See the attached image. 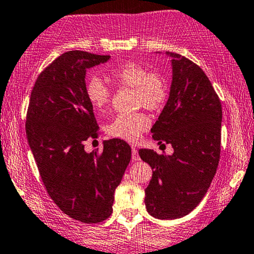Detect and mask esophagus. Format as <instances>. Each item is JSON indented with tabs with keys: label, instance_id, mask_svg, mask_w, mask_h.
I'll list each match as a JSON object with an SVG mask.
<instances>
[{
	"label": "esophagus",
	"instance_id": "obj_1",
	"mask_svg": "<svg viewBox=\"0 0 254 254\" xmlns=\"http://www.w3.org/2000/svg\"><path fill=\"white\" fill-rule=\"evenodd\" d=\"M131 158H132V161H137L140 160V155H138L137 153V149L135 148V147H131Z\"/></svg>",
	"mask_w": 254,
	"mask_h": 254
}]
</instances>
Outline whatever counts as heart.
<instances>
[{"instance_id":"heart-1","label":"heart","mask_w":254,"mask_h":254,"mask_svg":"<svg viewBox=\"0 0 254 254\" xmlns=\"http://www.w3.org/2000/svg\"><path fill=\"white\" fill-rule=\"evenodd\" d=\"M111 79L121 88L133 89V104L136 107H146L158 111L166 104L169 97V82L163 73L149 71L136 61H125L113 66L108 71ZM85 95L97 112H105L112 97V90L100 77H91L85 85ZM150 127V119L144 112L121 113L107 125L111 137L136 142Z\"/></svg>"}]
</instances>
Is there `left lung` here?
Wrapping results in <instances>:
<instances>
[{"label": "left lung", "instance_id": "1", "mask_svg": "<svg viewBox=\"0 0 254 254\" xmlns=\"http://www.w3.org/2000/svg\"><path fill=\"white\" fill-rule=\"evenodd\" d=\"M170 96L152 137L170 143L174 154L140 149L153 171L144 204L150 216L176 219L194 210L212 182L221 155L222 105L210 79L196 64L176 53Z\"/></svg>", "mask_w": 254, "mask_h": 254}]
</instances>
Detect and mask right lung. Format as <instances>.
Returning a JSON list of instances; mask_svg holds the SVG:
<instances>
[{
    "label": "right lung",
    "mask_w": 254,
    "mask_h": 254,
    "mask_svg": "<svg viewBox=\"0 0 254 254\" xmlns=\"http://www.w3.org/2000/svg\"><path fill=\"white\" fill-rule=\"evenodd\" d=\"M108 59L82 50L57 58L36 79L25 124L47 193L64 213L88 224L112 214L114 190L131 159L121 138L105 141L101 152L84 150L85 141L100 133L85 95V72Z\"/></svg>",
    "instance_id": "1"
}]
</instances>
